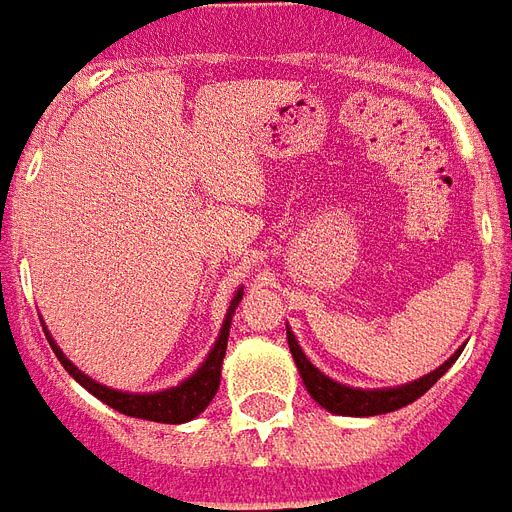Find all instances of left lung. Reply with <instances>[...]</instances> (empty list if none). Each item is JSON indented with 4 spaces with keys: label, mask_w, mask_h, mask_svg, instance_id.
<instances>
[{
    "label": "left lung",
    "mask_w": 512,
    "mask_h": 512,
    "mask_svg": "<svg viewBox=\"0 0 512 512\" xmlns=\"http://www.w3.org/2000/svg\"><path fill=\"white\" fill-rule=\"evenodd\" d=\"M289 349H292V357L297 368H300V376L308 393L313 395L316 404H322L327 412L333 414H349V417H374V414H387L401 409V406L412 404L420 395L428 393L434 387L450 365L458 360L461 349L447 360L445 365H439L436 371H431L423 379L417 382H409L404 387H393V390H354V387H346V384L333 382L330 376H324L316 365H311V360L302 354L300 343L294 341V335L289 333Z\"/></svg>",
    "instance_id": "obj_1"
}]
</instances>
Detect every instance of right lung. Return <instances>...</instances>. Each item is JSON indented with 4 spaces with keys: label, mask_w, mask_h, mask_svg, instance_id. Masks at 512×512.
Listing matches in <instances>:
<instances>
[{
    "label": "right lung",
    "mask_w": 512,
    "mask_h": 512,
    "mask_svg": "<svg viewBox=\"0 0 512 512\" xmlns=\"http://www.w3.org/2000/svg\"><path fill=\"white\" fill-rule=\"evenodd\" d=\"M242 292H237V297L231 300L229 316L223 322V330H220L218 341L212 346L210 357L201 363V368L196 374L185 379L179 387H171V390H163V393H147V395H133V393H119V390H108L103 384L92 382L87 374H81L76 365L67 360L62 349L57 343L51 341V335L46 333L51 349L59 357V363L65 365V371L73 379H76L81 387H87L89 393L100 398L103 404H108L117 412L128 414V417H141V420H152V423H188L196 414H201L207 409L215 393H218L220 384V365H223V354H226V343H229V324L231 313L240 305Z\"/></svg>",
    "instance_id": "1"
}]
</instances>
